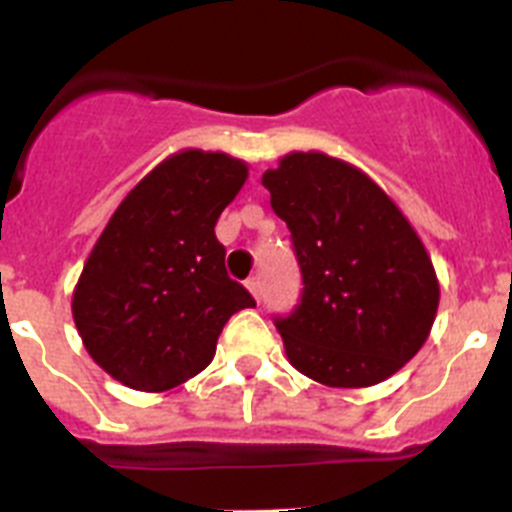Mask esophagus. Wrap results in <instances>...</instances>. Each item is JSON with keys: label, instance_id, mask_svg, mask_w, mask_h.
<instances>
[{"label": "esophagus", "instance_id": "34e87169", "mask_svg": "<svg viewBox=\"0 0 512 512\" xmlns=\"http://www.w3.org/2000/svg\"><path fill=\"white\" fill-rule=\"evenodd\" d=\"M246 287H248V292H251V295L256 297V300H259V297H261V279L259 277H251L246 282Z\"/></svg>", "mask_w": 512, "mask_h": 512}]
</instances>
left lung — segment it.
Returning a JSON list of instances; mask_svg holds the SVG:
<instances>
[{
	"mask_svg": "<svg viewBox=\"0 0 512 512\" xmlns=\"http://www.w3.org/2000/svg\"><path fill=\"white\" fill-rule=\"evenodd\" d=\"M292 233L297 307L274 325L289 364L328 387H372L425 343L438 279L423 241L364 171L325 153H289L261 176Z\"/></svg>",
	"mask_w": 512,
	"mask_h": 512,
	"instance_id": "8db88e82",
	"label": "left lung"
}]
</instances>
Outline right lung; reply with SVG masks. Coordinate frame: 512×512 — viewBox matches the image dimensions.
I'll return each mask as SVG.
<instances>
[{
  "label": "right lung",
  "instance_id": "obj_1",
  "mask_svg": "<svg viewBox=\"0 0 512 512\" xmlns=\"http://www.w3.org/2000/svg\"><path fill=\"white\" fill-rule=\"evenodd\" d=\"M248 166L197 148L143 176L99 235L74 289L89 356L125 387L164 392L200 374L230 315L256 307L215 238Z\"/></svg>",
  "mask_w": 512,
  "mask_h": 512
}]
</instances>
